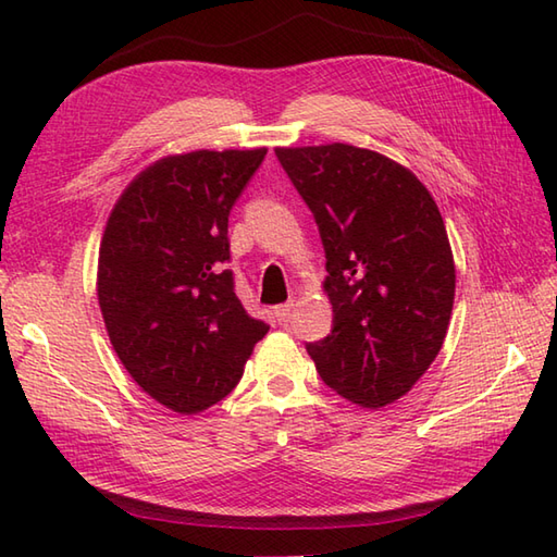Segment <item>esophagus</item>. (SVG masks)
I'll return each instance as SVG.
<instances>
[{"label": "esophagus", "mask_w": 557, "mask_h": 557, "mask_svg": "<svg viewBox=\"0 0 557 557\" xmlns=\"http://www.w3.org/2000/svg\"><path fill=\"white\" fill-rule=\"evenodd\" d=\"M292 309H294V304H292V301L275 306V318H277V323H287V318H289Z\"/></svg>", "instance_id": "34e87169"}]
</instances>
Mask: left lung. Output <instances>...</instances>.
<instances>
[{"label": "left lung", "instance_id": "1", "mask_svg": "<svg viewBox=\"0 0 557 557\" xmlns=\"http://www.w3.org/2000/svg\"><path fill=\"white\" fill-rule=\"evenodd\" d=\"M325 246L333 333L306 345L323 383L363 409L405 397L441 351L455 258L429 188L349 144L275 148Z\"/></svg>", "mask_w": 557, "mask_h": 557}]
</instances>
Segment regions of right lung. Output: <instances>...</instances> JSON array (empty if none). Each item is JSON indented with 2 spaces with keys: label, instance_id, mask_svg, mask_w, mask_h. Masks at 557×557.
<instances>
[{
  "label": "right lung",
  "instance_id": "obj_1",
  "mask_svg": "<svg viewBox=\"0 0 557 557\" xmlns=\"http://www.w3.org/2000/svg\"><path fill=\"white\" fill-rule=\"evenodd\" d=\"M268 148L191 150L138 172L98 253V304L116 357L162 407L206 411L239 383L263 321L234 294L227 222Z\"/></svg>",
  "mask_w": 557,
  "mask_h": 557
}]
</instances>
